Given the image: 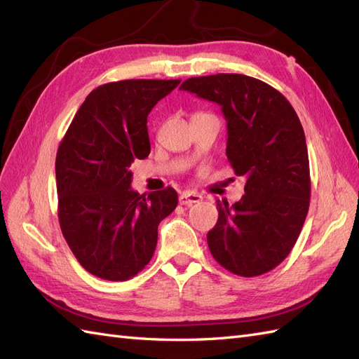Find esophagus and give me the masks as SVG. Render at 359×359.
I'll use <instances>...</instances> for the list:
<instances>
[{"label":"esophagus","mask_w":359,"mask_h":359,"mask_svg":"<svg viewBox=\"0 0 359 359\" xmlns=\"http://www.w3.org/2000/svg\"><path fill=\"white\" fill-rule=\"evenodd\" d=\"M200 200H201V196H198L197 192H189V191L182 192L180 197H179L180 205H185V206H191L194 203H198Z\"/></svg>","instance_id":"obj_1"}]
</instances>
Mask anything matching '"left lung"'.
<instances>
[{
    "instance_id": "left-lung-1",
    "label": "left lung",
    "mask_w": 359,
    "mask_h": 359,
    "mask_svg": "<svg viewBox=\"0 0 359 359\" xmlns=\"http://www.w3.org/2000/svg\"><path fill=\"white\" fill-rule=\"evenodd\" d=\"M180 89L222 106L227 159L245 177L240 201L217 200L209 250L233 274L267 273L290 255L309 209L308 149L296 110L278 89L243 74L191 77Z\"/></svg>"
}]
</instances>
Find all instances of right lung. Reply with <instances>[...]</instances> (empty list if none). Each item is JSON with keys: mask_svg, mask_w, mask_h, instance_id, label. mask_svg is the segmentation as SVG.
Here are the masks:
<instances>
[{"mask_svg": "<svg viewBox=\"0 0 359 359\" xmlns=\"http://www.w3.org/2000/svg\"><path fill=\"white\" fill-rule=\"evenodd\" d=\"M180 80H121L94 89L80 106L56 156L57 215L81 267L127 280L150 262L158 226L177 206L171 187L132 189L130 165L150 154L147 116Z\"/></svg>", "mask_w": 359, "mask_h": 359, "instance_id": "add662e5", "label": "right lung"}]
</instances>
